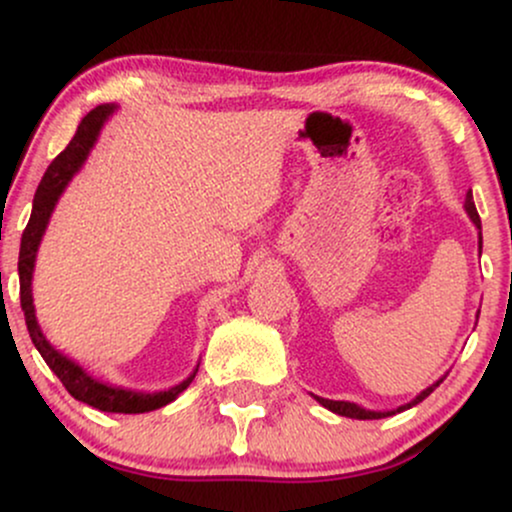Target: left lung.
<instances>
[{
  "label": "left lung",
  "instance_id": "obj_1",
  "mask_svg": "<svg viewBox=\"0 0 512 512\" xmlns=\"http://www.w3.org/2000/svg\"><path fill=\"white\" fill-rule=\"evenodd\" d=\"M464 211H467V216H469V219H472V223H474V226H477V231H479V255H481V219H479V214H477V207H474L472 190L467 192V199H464ZM443 378H445V375H443ZM443 378H438L436 383L428 385L426 390H421L419 395L411 399V402L402 404V407H397V409H390V411L363 409L361 404H354V402H337V399H325V397H317V395H315V399H317V402H320L325 409H330V411H334V414H339V416H346V419H363V421H366V419H385V416H392V414H397V411L411 409V407H414V404L424 402V399H426L428 395H431V392L436 390V387H438L440 383H443Z\"/></svg>",
  "mask_w": 512,
  "mask_h": 512
}]
</instances>
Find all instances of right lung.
Listing matches in <instances>:
<instances>
[{
    "instance_id": "obj_1",
    "label": "right lung",
    "mask_w": 512,
    "mask_h": 512,
    "mask_svg": "<svg viewBox=\"0 0 512 512\" xmlns=\"http://www.w3.org/2000/svg\"><path fill=\"white\" fill-rule=\"evenodd\" d=\"M117 110V105L105 103L93 108L81 125L76 127V134L72 142L67 144V149L62 151L55 161L50 163L48 170H45L43 180H40L38 190H35L33 197V211L31 219H28L26 231L21 236V250H19V281H21V310L26 315V327L28 334H31L35 349L40 351V356L45 358L52 373L62 380V385L67 387V392L79 402L88 404L93 409L110 411V414H144V411H154L166 407V404L173 402L175 397L180 395L182 390L190 387L192 380H195L197 368L187 375L185 380L178 385L168 387V390L161 392H137V390H125V387H113L105 385L101 380H96L93 375H88L79 363L72 361L69 356H64L62 351H57L55 346L48 342L43 330L38 325V317H35V305H33V269H35V257H38L40 240L45 236V228H48L52 211H55V204L60 202L62 192L67 190V185L72 178L79 173L81 166L86 163L88 154L98 142V134L105 122L110 120Z\"/></svg>"
}]
</instances>
